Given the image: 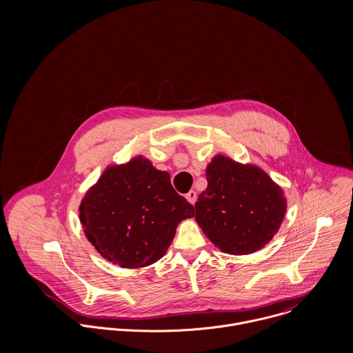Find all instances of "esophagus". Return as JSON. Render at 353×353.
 <instances>
[{"instance_id": "1", "label": "esophagus", "mask_w": 353, "mask_h": 353, "mask_svg": "<svg viewBox=\"0 0 353 353\" xmlns=\"http://www.w3.org/2000/svg\"><path fill=\"white\" fill-rule=\"evenodd\" d=\"M186 199H188V201L190 202L192 205H194L196 201H197V193H196L194 190H190V192L186 194Z\"/></svg>"}]
</instances>
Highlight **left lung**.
Wrapping results in <instances>:
<instances>
[{
    "mask_svg": "<svg viewBox=\"0 0 353 353\" xmlns=\"http://www.w3.org/2000/svg\"><path fill=\"white\" fill-rule=\"evenodd\" d=\"M206 181L196 202V220L216 248L243 255L272 241L284 220L287 200L263 170L217 154L206 167Z\"/></svg>",
    "mask_w": 353,
    "mask_h": 353,
    "instance_id": "8db88e82",
    "label": "left lung"
}]
</instances>
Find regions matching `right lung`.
Masks as SVG:
<instances>
[{
    "mask_svg": "<svg viewBox=\"0 0 353 353\" xmlns=\"http://www.w3.org/2000/svg\"><path fill=\"white\" fill-rule=\"evenodd\" d=\"M87 239L103 258L121 268L137 269L159 261L170 248L178 224L194 216L167 171L136 156L104 170L80 203Z\"/></svg>",
    "mask_w": 353,
    "mask_h": 353,
    "instance_id": "obj_1",
    "label": "right lung"
}]
</instances>
